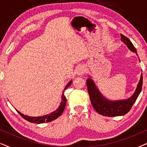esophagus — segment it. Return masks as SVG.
Returning a JSON list of instances; mask_svg holds the SVG:
<instances>
[{
    "label": "esophagus",
    "instance_id": "1",
    "mask_svg": "<svg viewBox=\"0 0 147 147\" xmlns=\"http://www.w3.org/2000/svg\"><path fill=\"white\" fill-rule=\"evenodd\" d=\"M85 71H86V68L84 65H79L78 66L77 68H76V73L77 74L78 76L83 75V74L85 73Z\"/></svg>",
    "mask_w": 147,
    "mask_h": 147
}]
</instances>
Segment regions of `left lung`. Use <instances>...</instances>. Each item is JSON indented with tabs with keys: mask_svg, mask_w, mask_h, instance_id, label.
Here are the masks:
<instances>
[{
	"mask_svg": "<svg viewBox=\"0 0 147 147\" xmlns=\"http://www.w3.org/2000/svg\"><path fill=\"white\" fill-rule=\"evenodd\" d=\"M121 35V40L127 45L130 51L135 52L136 50L128 37ZM88 94H89L90 101L92 105L96 111L101 115L105 116H123L127 114L131 109L132 106L136 102L138 95L142 90V75L140 76V80L138 82L136 91L130 98L125 100H118V101H110L106 100L100 94L99 90L96 88L95 84L91 78H88L86 81Z\"/></svg>",
	"mask_w": 147,
	"mask_h": 147,
	"instance_id": "8db88e82",
	"label": "left lung"
}]
</instances>
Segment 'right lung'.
Masks as SVG:
<instances>
[{
  "label": "right lung",
  "instance_id": "add662e5",
  "mask_svg": "<svg viewBox=\"0 0 147 147\" xmlns=\"http://www.w3.org/2000/svg\"><path fill=\"white\" fill-rule=\"evenodd\" d=\"M72 81H70L69 83L67 84V86H65V89H64V91L67 89L68 87H69L70 85L71 84ZM64 93H63L61 96V104H60L59 107L58 108V109H57L55 110V112H52V113L48 114V115H45L43 116H40V117H30V116H25L24 114H21V112L17 110L18 113H19L20 115H21L22 117H23L24 119H25L27 121H29L31 123H37V124H41V123H44V122H51L54 120L56 118H57L59 116H60V115L62 114V112H63L64 109H65V105H66V98L65 96H64Z\"/></svg>",
  "mask_w": 147,
  "mask_h": 147
}]
</instances>
